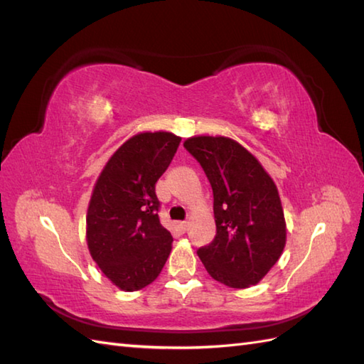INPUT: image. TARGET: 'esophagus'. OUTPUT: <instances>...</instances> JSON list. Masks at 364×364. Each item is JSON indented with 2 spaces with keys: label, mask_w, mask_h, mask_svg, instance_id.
<instances>
[{
  "label": "esophagus",
  "mask_w": 364,
  "mask_h": 364,
  "mask_svg": "<svg viewBox=\"0 0 364 364\" xmlns=\"http://www.w3.org/2000/svg\"><path fill=\"white\" fill-rule=\"evenodd\" d=\"M180 228H181V231H188L189 230V222H180Z\"/></svg>",
  "instance_id": "34e87169"
}]
</instances>
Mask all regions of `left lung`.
<instances>
[{"instance_id": "obj_1", "label": "left lung", "mask_w": 364, "mask_h": 364, "mask_svg": "<svg viewBox=\"0 0 364 364\" xmlns=\"http://www.w3.org/2000/svg\"><path fill=\"white\" fill-rule=\"evenodd\" d=\"M186 149L203 167L214 196L215 237L197 250L214 280L244 289L259 283L286 244L282 200L272 178L241 144L194 136Z\"/></svg>"}]
</instances>
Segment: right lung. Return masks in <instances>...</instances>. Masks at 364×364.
<instances>
[{"label": "right lung", "mask_w": 364, "mask_h": 364, "mask_svg": "<svg viewBox=\"0 0 364 364\" xmlns=\"http://www.w3.org/2000/svg\"><path fill=\"white\" fill-rule=\"evenodd\" d=\"M181 137L139 133L115 151L92 191L86 237L92 258L122 291L158 278L173 237L161 225L154 184L172 162Z\"/></svg>", "instance_id": "obj_1"}]
</instances>
